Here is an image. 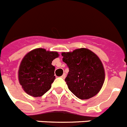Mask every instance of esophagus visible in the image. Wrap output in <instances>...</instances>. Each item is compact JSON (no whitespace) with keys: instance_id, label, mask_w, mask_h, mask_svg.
<instances>
[{"instance_id":"esophagus-1","label":"esophagus","mask_w":127,"mask_h":127,"mask_svg":"<svg viewBox=\"0 0 127 127\" xmlns=\"http://www.w3.org/2000/svg\"><path fill=\"white\" fill-rule=\"evenodd\" d=\"M65 76H66V74H65V73H64V74H63V75L62 76L61 78H63V79H64L65 78Z\"/></svg>"}]
</instances>
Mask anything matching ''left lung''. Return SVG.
Segmentation results:
<instances>
[{"label":"left lung","mask_w":127,"mask_h":127,"mask_svg":"<svg viewBox=\"0 0 127 127\" xmlns=\"http://www.w3.org/2000/svg\"><path fill=\"white\" fill-rule=\"evenodd\" d=\"M63 62L69 68L65 81L77 97L88 99L96 96L103 85L105 74L103 65L95 53L87 48L62 52Z\"/></svg>","instance_id":"left-lung-1"}]
</instances>
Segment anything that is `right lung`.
Listing matches in <instances>:
<instances>
[{
    "mask_svg": "<svg viewBox=\"0 0 127 127\" xmlns=\"http://www.w3.org/2000/svg\"><path fill=\"white\" fill-rule=\"evenodd\" d=\"M59 56L56 51L36 48L25 55L18 68V81L30 96L40 97L51 87L55 79L52 62Z\"/></svg>",
    "mask_w": 127,
    "mask_h": 127,
    "instance_id": "obj_1",
    "label": "right lung"
}]
</instances>
